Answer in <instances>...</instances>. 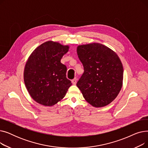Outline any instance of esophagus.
Wrapping results in <instances>:
<instances>
[{
  "instance_id": "esophagus-1",
  "label": "esophagus",
  "mask_w": 148,
  "mask_h": 148,
  "mask_svg": "<svg viewBox=\"0 0 148 148\" xmlns=\"http://www.w3.org/2000/svg\"><path fill=\"white\" fill-rule=\"evenodd\" d=\"M76 83H77V78H74V79L72 80V83H73L74 85L76 84Z\"/></svg>"
}]
</instances>
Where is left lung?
<instances>
[{
  "label": "left lung",
  "mask_w": 148,
  "mask_h": 148,
  "mask_svg": "<svg viewBox=\"0 0 148 148\" xmlns=\"http://www.w3.org/2000/svg\"><path fill=\"white\" fill-rule=\"evenodd\" d=\"M77 52L84 68L77 86L83 97L95 107L109 104L122 86L123 69L117 54L99 43L79 45Z\"/></svg>",
  "instance_id": "1"
}]
</instances>
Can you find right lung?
I'll use <instances>...</instances> for the list:
<instances>
[{"instance_id":"obj_1","label":"right lung","mask_w":148,"mask_h":148,"mask_svg":"<svg viewBox=\"0 0 148 148\" xmlns=\"http://www.w3.org/2000/svg\"><path fill=\"white\" fill-rule=\"evenodd\" d=\"M68 45L49 41L38 47L29 57L24 70L28 92L36 102L52 106L63 99L71 82L66 78V66L60 62Z\"/></svg>"}]
</instances>
